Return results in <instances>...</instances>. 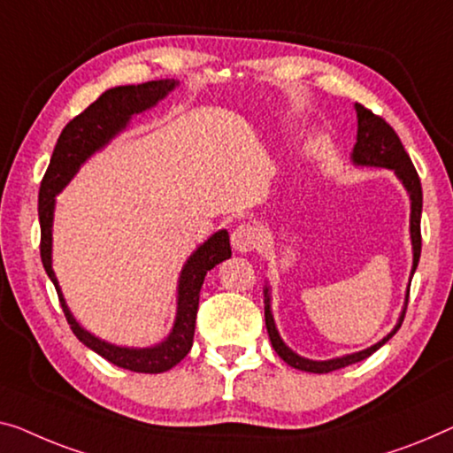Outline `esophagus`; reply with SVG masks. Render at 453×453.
I'll list each match as a JSON object with an SVG mask.
<instances>
[{
	"mask_svg": "<svg viewBox=\"0 0 453 453\" xmlns=\"http://www.w3.org/2000/svg\"><path fill=\"white\" fill-rule=\"evenodd\" d=\"M258 229L250 224H242L234 229L232 234V248L235 252L246 254L250 250H254L256 244H258Z\"/></svg>",
	"mask_w": 453,
	"mask_h": 453,
	"instance_id": "esophagus-1",
	"label": "esophagus"
}]
</instances>
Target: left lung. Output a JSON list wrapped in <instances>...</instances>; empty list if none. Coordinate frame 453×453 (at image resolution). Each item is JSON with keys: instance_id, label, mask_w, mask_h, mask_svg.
Instances as JSON below:
<instances>
[{"instance_id": "obj_1", "label": "left lung", "mask_w": 453, "mask_h": 453, "mask_svg": "<svg viewBox=\"0 0 453 453\" xmlns=\"http://www.w3.org/2000/svg\"><path fill=\"white\" fill-rule=\"evenodd\" d=\"M356 116H357V136L356 144L352 150V162L356 166H374V168H390L396 174V179L401 180L404 191L409 193L411 199V246H413V266H411V276H409V287L407 295H404V307L399 315V321L393 327V332L387 334L380 342H376L374 346L366 349H360V352L346 354L340 357H332V360H309V357H303L282 342L279 329L274 326L273 309H270V287H265V319H266V329L270 343H273L274 352L279 354L282 360H285L288 366L296 370H305V372L313 374H327L334 372V370L346 368L349 364L366 360L368 356H372L378 348H382L390 337L399 332L401 323L404 319V311H407L409 303V288H411V279H413L417 265H419L421 256V209H423V193H421V180L419 174H417L413 162H411L409 154L404 152V146L401 144L396 132L390 127L382 118L374 116L372 111L366 110V107L356 104Z\"/></svg>"}]
</instances>
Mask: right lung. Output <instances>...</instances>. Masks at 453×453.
Instances as JSON below:
<instances>
[{"mask_svg":"<svg viewBox=\"0 0 453 453\" xmlns=\"http://www.w3.org/2000/svg\"><path fill=\"white\" fill-rule=\"evenodd\" d=\"M177 85L179 81L174 79H158L142 85L113 87V89L101 93L97 101H93L77 118H73L65 126V130L60 132L38 193L40 258H42L46 274H49L54 288H57L60 307H63L73 334L87 348L105 357L107 362L116 364L119 368L132 370V372L144 374L166 372V370L177 366L191 349L195 319H197L199 309V291L203 287L207 270H211L232 256L227 229H219V232L209 235L183 265L177 287V315H174L171 334L150 348L116 346V343H110L87 332L73 317L63 291H60L57 274L52 270V219L54 203H57L54 197L71 183V179L79 173L81 165H85L93 154L105 148L119 132L126 130L134 116L150 110Z\"/></svg>","mask_w":453,"mask_h":453,"instance_id":"1","label":"right lung"}]
</instances>
